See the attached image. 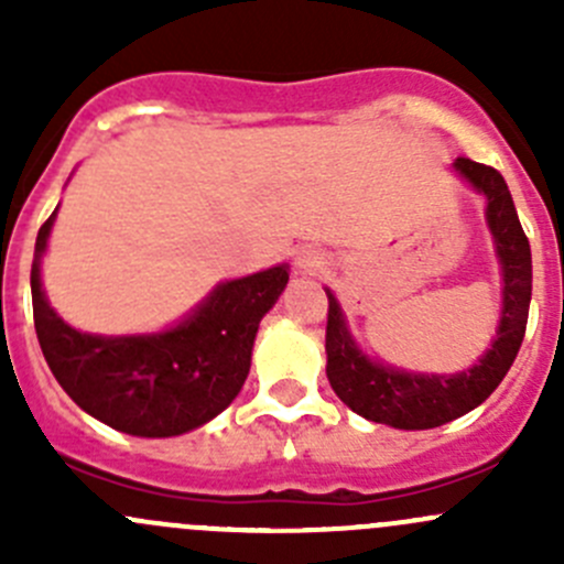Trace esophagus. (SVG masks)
Here are the masks:
<instances>
[{
    "mask_svg": "<svg viewBox=\"0 0 564 564\" xmlns=\"http://www.w3.org/2000/svg\"><path fill=\"white\" fill-rule=\"evenodd\" d=\"M294 264H297V272H303V275H316L324 261L316 250H303V253H297Z\"/></svg>",
    "mask_w": 564,
    "mask_h": 564,
    "instance_id": "esophagus-1",
    "label": "esophagus"
}]
</instances>
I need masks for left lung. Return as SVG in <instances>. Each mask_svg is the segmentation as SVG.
<instances>
[{
	"mask_svg": "<svg viewBox=\"0 0 564 564\" xmlns=\"http://www.w3.org/2000/svg\"><path fill=\"white\" fill-rule=\"evenodd\" d=\"M453 169L486 196V224L491 231L494 250L502 267V316L491 346L471 368L458 373H414L403 368L371 360L357 346L346 327L340 303L329 289L327 311V379L335 395L371 423H384L403 431H425L445 425L460 414L480 406L505 373L513 366L521 349L532 300V250L521 229L513 196L505 176L491 166L458 158Z\"/></svg>",
	"mask_w": 564,
	"mask_h": 564,
	"instance_id": "8db88e82",
	"label": "left lung"
}]
</instances>
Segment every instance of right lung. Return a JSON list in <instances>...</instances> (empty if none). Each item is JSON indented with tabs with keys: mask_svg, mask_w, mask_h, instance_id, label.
<instances>
[{
	"mask_svg": "<svg viewBox=\"0 0 564 564\" xmlns=\"http://www.w3.org/2000/svg\"><path fill=\"white\" fill-rule=\"evenodd\" d=\"M56 209L37 231L32 311L40 349L62 390L100 423L147 440L187 434L218 417L246 384L259 322L286 289L289 264L218 283L161 333H82L51 308L40 281Z\"/></svg>",
	"mask_w": 564,
	"mask_h": 564,
	"instance_id": "1",
	"label": "right lung"
}]
</instances>
